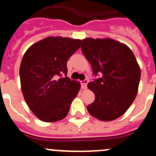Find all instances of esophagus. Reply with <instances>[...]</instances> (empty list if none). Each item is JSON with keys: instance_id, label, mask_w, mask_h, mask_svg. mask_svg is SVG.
Listing matches in <instances>:
<instances>
[{"instance_id": "34e87169", "label": "esophagus", "mask_w": 156, "mask_h": 156, "mask_svg": "<svg viewBox=\"0 0 156 156\" xmlns=\"http://www.w3.org/2000/svg\"><path fill=\"white\" fill-rule=\"evenodd\" d=\"M87 83H88V80H87V79H85V80H84V81H81V87H82L83 89L87 88Z\"/></svg>"}]
</instances>
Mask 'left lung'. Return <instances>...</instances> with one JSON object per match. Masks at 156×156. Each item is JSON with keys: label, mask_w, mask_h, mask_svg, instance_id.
Segmentation results:
<instances>
[{"label": "left lung", "mask_w": 156, "mask_h": 156, "mask_svg": "<svg viewBox=\"0 0 156 156\" xmlns=\"http://www.w3.org/2000/svg\"><path fill=\"white\" fill-rule=\"evenodd\" d=\"M81 51L90 63L94 76L88 84L95 100L87 106L90 115L110 121L123 114L137 94L140 66L128 46L110 39L87 38L81 41Z\"/></svg>", "instance_id": "1"}]
</instances>
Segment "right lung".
I'll return each instance as SVG.
<instances>
[{
  "label": "right lung",
  "instance_id": "1",
  "mask_svg": "<svg viewBox=\"0 0 156 156\" xmlns=\"http://www.w3.org/2000/svg\"><path fill=\"white\" fill-rule=\"evenodd\" d=\"M81 40L47 37L24 54L20 68L21 88L30 110L44 122L65 118L80 84L67 77V62Z\"/></svg>",
  "mask_w": 156,
  "mask_h": 156
}]
</instances>
